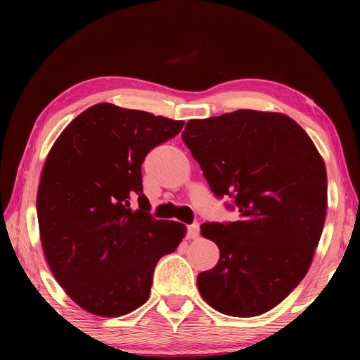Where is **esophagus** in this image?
<instances>
[{
	"label": "esophagus",
	"instance_id": "esophagus-1",
	"mask_svg": "<svg viewBox=\"0 0 360 360\" xmlns=\"http://www.w3.org/2000/svg\"><path fill=\"white\" fill-rule=\"evenodd\" d=\"M198 235H200V224H190L188 227H187V236L190 240H195V238H198Z\"/></svg>",
	"mask_w": 360,
	"mask_h": 360
}]
</instances>
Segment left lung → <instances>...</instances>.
I'll use <instances>...</instances> for the list:
<instances>
[{
  "mask_svg": "<svg viewBox=\"0 0 360 360\" xmlns=\"http://www.w3.org/2000/svg\"><path fill=\"white\" fill-rule=\"evenodd\" d=\"M218 198H235L240 219L204 223L218 264L198 275L213 309L255 317L307 275L326 217V168L308 133L286 114L238 110L192 119L182 133Z\"/></svg>",
  "mask_w": 360,
  "mask_h": 360,
  "instance_id": "1",
  "label": "left lung"
}]
</instances>
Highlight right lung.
<instances>
[{
	"label": "right lung",
	"instance_id": "1",
	"mask_svg": "<svg viewBox=\"0 0 360 360\" xmlns=\"http://www.w3.org/2000/svg\"><path fill=\"white\" fill-rule=\"evenodd\" d=\"M182 127L184 120L97 103L63 129L46 158L37 193L46 262L91 314L119 317L142 307L158 262L186 236L178 221L151 218L141 173L147 153Z\"/></svg>",
	"mask_w": 360,
	"mask_h": 360
}]
</instances>
